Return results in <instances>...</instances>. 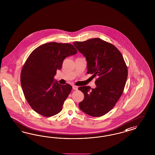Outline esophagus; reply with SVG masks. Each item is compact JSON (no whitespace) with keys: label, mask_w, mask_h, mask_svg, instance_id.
Returning a JSON list of instances; mask_svg holds the SVG:
<instances>
[{"label":"esophagus","mask_w":155,"mask_h":155,"mask_svg":"<svg viewBox=\"0 0 155 155\" xmlns=\"http://www.w3.org/2000/svg\"><path fill=\"white\" fill-rule=\"evenodd\" d=\"M72 88H73V89H74V90H78V87L77 86H75V85H73L72 86Z\"/></svg>","instance_id":"esophagus-1"}]
</instances>
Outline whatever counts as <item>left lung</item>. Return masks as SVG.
I'll use <instances>...</instances> for the list:
<instances>
[{"label": "left lung", "mask_w": 155, "mask_h": 155, "mask_svg": "<svg viewBox=\"0 0 155 155\" xmlns=\"http://www.w3.org/2000/svg\"><path fill=\"white\" fill-rule=\"evenodd\" d=\"M73 44L85 57L87 74L97 77L95 88H79L84 95L79 108L90 116L101 117L113 109L124 92L128 74L124 58L114 45L98 38Z\"/></svg>", "instance_id": "1"}]
</instances>
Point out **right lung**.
Returning a JSON list of instances; mask_svg holds the SVG:
<instances>
[{
	"instance_id": "add662e5",
	"label": "right lung",
	"mask_w": 155,
	"mask_h": 155,
	"mask_svg": "<svg viewBox=\"0 0 155 155\" xmlns=\"http://www.w3.org/2000/svg\"><path fill=\"white\" fill-rule=\"evenodd\" d=\"M76 53L72 45L52 42L38 46L28 58L21 72V84L25 97L35 112L49 117L62 110L72 87L59 84L54 76L64 59Z\"/></svg>"
}]
</instances>
